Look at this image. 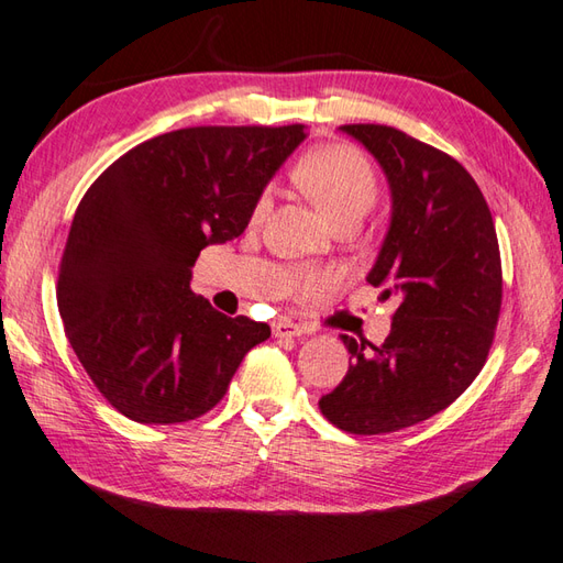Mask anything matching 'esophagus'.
<instances>
[{
  "label": "esophagus",
  "instance_id": "obj_1",
  "mask_svg": "<svg viewBox=\"0 0 563 563\" xmlns=\"http://www.w3.org/2000/svg\"><path fill=\"white\" fill-rule=\"evenodd\" d=\"M273 335H276V338H299V335H305V325L292 323L287 319H276V321H273Z\"/></svg>",
  "mask_w": 563,
  "mask_h": 563
}]
</instances>
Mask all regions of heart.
I'll use <instances>...</instances> for the list:
<instances>
[{
	"mask_svg": "<svg viewBox=\"0 0 563 563\" xmlns=\"http://www.w3.org/2000/svg\"><path fill=\"white\" fill-rule=\"evenodd\" d=\"M297 181L309 199L331 218L364 216L376 201V175L357 151L347 146H323L309 153L297 169ZM271 208V189L258 196L254 216H266ZM317 276H307L305 285H317Z\"/></svg>",
	"mask_w": 563,
	"mask_h": 563,
	"instance_id": "heart-1",
	"label": "heart"
}]
</instances>
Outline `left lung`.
Segmentation results:
<instances>
[{"mask_svg":"<svg viewBox=\"0 0 563 563\" xmlns=\"http://www.w3.org/2000/svg\"><path fill=\"white\" fill-rule=\"evenodd\" d=\"M390 189V220L367 283L398 309L384 345L341 335L352 364L319 400L350 434H386L446 410L485 367L501 309L489 206L467 169L394 126L345 124Z\"/></svg>","mask_w":563,"mask_h":563,"instance_id":"1","label":"left lung"}]
</instances>
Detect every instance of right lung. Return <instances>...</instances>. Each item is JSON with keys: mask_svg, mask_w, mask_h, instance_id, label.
I'll return each instance as SVG.
<instances>
[{"mask_svg": "<svg viewBox=\"0 0 563 563\" xmlns=\"http://www.w3.org/2000/svg\"><path fill=\"white\" fill-rule=\"evenodd\" d=\"M305 139L302 124L177 129L124 153L78 203L57 307L78 362L129 420L206 415L271 335L194 295L191 268L206 246L240 238Z\"/></svg>", "mask_w": 563, "mask_h": 563, "instance_id": "1", "label": "right lung"}]
</instances>
